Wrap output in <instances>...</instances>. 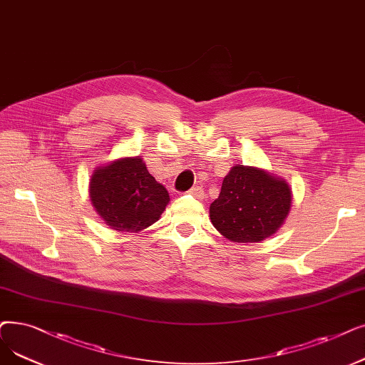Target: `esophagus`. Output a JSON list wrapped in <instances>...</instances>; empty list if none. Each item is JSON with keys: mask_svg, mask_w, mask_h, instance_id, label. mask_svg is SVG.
<instances>
[{"mask_svg": "<svg viewBox=\"0 0 365 365\" xmlns=\"http://www.w3.org/2000/svg\"><path fill=\"white\" fill-rule=\"evenodd\" d=\"M187 194H191L192 197H195V198H202L204 197V191H202V187H200V186H195V187H191L187 191Z\"/></svg>", "mask_w": 365, "mask_h": 365, "instance_id": "obj_1", "label": "esophagus"}]
</instances>
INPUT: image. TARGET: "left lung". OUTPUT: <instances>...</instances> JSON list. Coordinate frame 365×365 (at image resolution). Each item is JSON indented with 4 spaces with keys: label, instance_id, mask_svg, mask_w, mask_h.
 Returning a JSON list of instances; mask_svg holds the SVG:
<instances>
[{
    "label": "left lung",
    "instance_id": "1",
    "mask_svg": "<svg viewBox=\"0 0 365 365\" xmlns=\"http://www.w3.org/2000/svg\"><path fill=\"white\" fill-rule=\"evenodd\" d=\"M292 202L289 185L265 170L234 165L210 204L213 227L235 243H258L273 235Z\"/></svg>",
    "mask_w": 365,
    "mask_h": 365
}]
</instances>
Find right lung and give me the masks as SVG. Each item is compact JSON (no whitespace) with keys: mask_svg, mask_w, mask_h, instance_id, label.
I'll list each match as a JSON object with an SVG mask.
<instances>
[{"mask_svg":"<svg viewBox=\"0 0 365 365\" xmlns=\"http://www.w3.org/2000/svg\"><path fill=\"white\" fill-rule=\"evenodd\" d=\"M89 197L97 213L116 231L138 232L161 217L170 201L140 156L120 158L95 168Z\"/></svg>","mask_w":365,"mask_h":365,"instance_id":"1","label":"right lung"}]
</instances>
